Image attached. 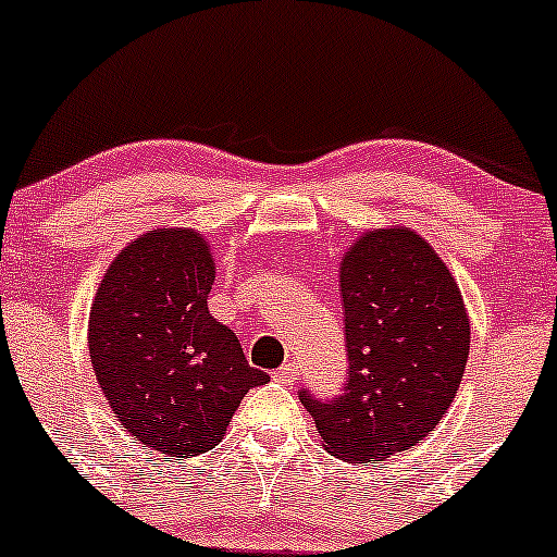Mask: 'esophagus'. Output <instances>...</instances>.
Segmentation results:
<instances>
[{
    "mask_svg": "<svg viewBox=\"0 0 557 557\" xmlns=\"http://www.w3.org/2000/svg\"><path fill=\"white\" fill-rule=\"evenodd\" d=\"M273 376H276L281 385H295V380L300 376V367H297L295 361H289V363H284L281 369H276Z\"/></svg>",
    "mask_w": 557,
    "mask_h": 557,
    "instance_id": "1",
    "label": "esophagus"
}]
</instances>
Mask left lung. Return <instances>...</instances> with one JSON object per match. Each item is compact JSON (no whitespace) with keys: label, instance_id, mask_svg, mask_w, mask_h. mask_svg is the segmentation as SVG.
I'll return each instance as SVG.
<instances>
[{"label":"left lung","instance_id":"obj_1","mask_svg":"<svg viewBox=\"0 0 557 557\" xmlns=\"http://www.w3.org/2000/svg\"><path fill=\"white\" fill-rule=\"evenodd\" d=\"M348 380L343 396L300 391L326 451L382 462L417 446L446 414L470 356L462 292L409 228L367 231L339 265Z\"/></svg>","mask_w":557,"mask_h":557}]
</instances>
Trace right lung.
I'll return each instance as SVG.
<instances>
[{"mask_svg": "<svg viewBox=\"0 0 557 557\" xmlns=\"http://www.w3.org/2000/svg\"><path fill=\"white\" fill-rule=\"evenodd\" d=\"M209 244L194 228H157L111 262L89 310V356L119 422L166 457L223 441L242 398L271 376L207 308Z\"/></svg>", "mask_w": 557, "mask_h": 557, "instance_id": "1", "label": "right lung"}]
</instances>
